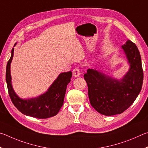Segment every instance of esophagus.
Here are the masks:
<instances>
[{
    "label": "esophagus",
    "mask_w": 148,
    "mask_h": 148,
    "mask_svg": "<svg viewBox=\"0 0 148 148\" xmlns=\"http://www.w3.org/2000/svg\"><path fill=\"white\" fill-rule=\"evenodd\" d=\"M80 75H81V71H80V69L78 67H76V68L73 70V75L75 77H79Z\"/></svg>",
    "instance_id": "1"
}]
</instances>
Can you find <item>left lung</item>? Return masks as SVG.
I'll return each mask as SVG.
<instances>
[{"mask_svg":"<svg viewBox=\"0 0 148 148\" xmlns=\"http://www.w3.org/2000/svg\"><path fill=\"white\" fill-rule=\"evenodd\" d=\"M121 48L130 68L120 81L94 69H88L84 75L90 104L105 116L120 114L127 109L136 99L143 83L141 56L137 47L127 40Z\"/></svg>","mask_w":148,"mask_h":148,"instance_id":"left-lung-1","label":"left lung"}]
</instances>
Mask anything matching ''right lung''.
<instances>
[{
  "label": "right lung",
  "mask_w": 148,
  "mask_h": 148,
  "mask_svg": "<svg viewBox=\"0 0 148 148\" xmlns=\"http://www.w3.org/2000/svg\"><path fill=\"white\" fill-rule=\"evenodd\" d=\"M16 45L15 44L14 46ZM14 48L7 63L6 80L9 95L13 104L21 112L31 117L45 119L56 115L64 104L67 85L71 81L72 72L62 73L51 85L47 91L37 97L23 99L15 94L12 85L10 64L14 57Z\"/></svg>",
  "instance_id": "1"
}]
</instances>
